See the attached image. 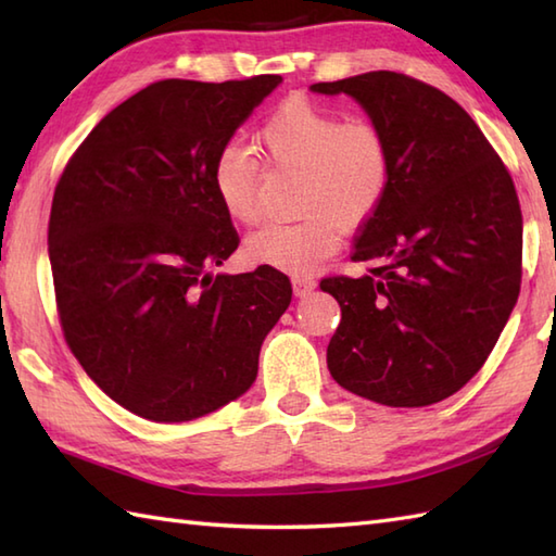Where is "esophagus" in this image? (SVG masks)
Instances as JSON below:
<instances>
[{
    "label": "esophagus",
    "mask_w": 556,
    "mask_h": 556,
    "mask_svg": "<svg viewBox=\"0 0 556 556\" xmlns=\"http://www.w3.org/2000/svg\"><path fill=\"white\" fill-rule=\"evenodd\" d=\"M293 281V293H296L299 299H305V296H311V293L315 291V279H311V277H293L291 279Z\"/></svg>",
    "instance_id": "34e87169"
}]
</instances>
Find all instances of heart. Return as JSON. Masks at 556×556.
<instances>
[{
  "label": "heart",
  "mask_w": 556,
  "mask_h": 556,
  "mask_svg": "<svg viewBox=\"0 0 556 556\" xmlns=\"http://www.w3.org/2000/svg\"><path fill=\"white\" fill-rule=\"evenodd\" d=\"M271 162L303 172L296 222H269L245 236L248 263L281 271H308L334 253L337 222L356 227L380 207L392 181V150L368 119L344 122L337 110L289 98L257 134ZM212 188L224 212L241 224L257 217V160L245 148L224 146L212 162Z\"/></svg>",
  "instance_id": "b5f03b06"
}]
</instances>
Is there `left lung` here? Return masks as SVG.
Returning <instances> with one entry per match:
<instances>
[{"mask_svg":"<svg viewBox=\"0 0 556 556\" xmlns=\"http://www.w3.org/2000/svg\"><path fill=\"white\" fill-rule=\"evenodd\" d=\"M311 90L356 100L392 150L389 191L353 243L368 275L320 281L341 308L327 368L377 404H437L482 368L521 291L511 176L468 112L428 83L370 71Z\"/></svg>","mask_w":556,"mask_h":556,"instance_id":"1","label":"left lung"}]
</instances>
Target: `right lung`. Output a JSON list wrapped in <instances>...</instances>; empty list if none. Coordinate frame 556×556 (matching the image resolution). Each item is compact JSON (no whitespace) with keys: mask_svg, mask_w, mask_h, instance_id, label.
I'll return each instance as SVG.
<instances>
[{"mask_svg":"<svg viewBox=\"0 0 556 556\" xmlns=\"http://www.w3.org/2000/svg\"><path fill=\"white\" fill-rule=\"evenodd\" d=\"M281 76L152 83L83 140L54 188L50 265L68 349L155 422L227 406L291 303L285 271L212 275L236 248L212 162Z\"/></svg>","mask_w":556,"mask_h":556,"instance_id":"obj_1","label":"right lung"}]
</instances>
